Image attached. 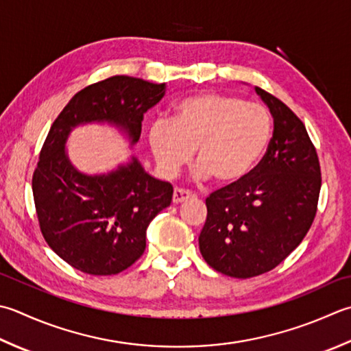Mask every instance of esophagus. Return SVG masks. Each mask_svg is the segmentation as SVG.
I'll list each match as a JSON object with an SVG mask.
<instances>
[{
	"label": "esophagus",
	"mask_w": 351,
	"mask_h": 351,
	"mask_svg": "<svg viewBox=\"0 0 351 351\" xmlns=\"http://www.w3.org/2000/svg\"><path fill=\"white\" fill-rule=\"evenodd\" d=\"M191 196H193V193H191L190 190H185V189H175L173 191V204H181L184 201H187V199H190Z\"/></svg>",
	"instance_id": "1"
}]
</instances>
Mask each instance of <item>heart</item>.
Here are the masks:
<instances>
[{
    "mask_svg": "<svg viewBox=\"0 0 351 351\" xmlns=\"http://www.w3.org/2000/svg\"><path fill=\"white\" fill-rule=\"evenodd\" d=\"M271 135L272 119L265 106L236 95L201 93L178 103L170 121L156 120L149 143L167 175L184 166L195 149L196 178L232 184L256 167Z\"/></svg>",
    "mask_w": 351,
    "mask_h": 351,
    "instance_id": "b5f03b06",
    "label": "heart"
}]
</instances>
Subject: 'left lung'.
I'll use <instances>...</instances> for the list:
<instances>
[{
  "label": "left lung",
  "mask_w": 351,
  "mask_h": 351,
  "mask_svg": "<svg viewBox=\"0 0 351 351\" xmlns=\"http://www.w3.org/2000/svg\"><path fill=\"white\" fill-rule=\"evenodd\" d=\"M274 117L265 156L243 180L205 199L199 250L213 269L250 278L269 272L303 242L317 216L321 167L304 123L256 86Z\"/></svg>",
  "instance_id": "8db88e82"
}]
</instances>
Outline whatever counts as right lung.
<instances>
[{"label": "right lung", "mask_w": 351, "mask_h": 351, "mask_svg": "<svg viewBox=\"0 0 351 351\" xmlns=\"http://www.w3.org/2000/svg\"><path fill=\"white\" fill-rule=\"evenodd\" d=\"M166 84L112 75L82 89L50 128L34 169L32 189L39 228L48 246L91 276L128 269L146 250V230L169 207L170 182L155 180L132 158L106 175L89 176L73 167L65 154L71 129L109 121L138 141L144 112L162 99Z\"/></svg>", "instance_id": "right-lung-1"}]
</instances>
